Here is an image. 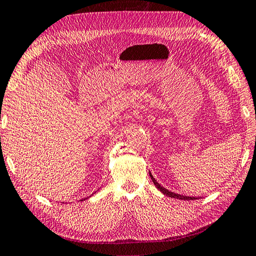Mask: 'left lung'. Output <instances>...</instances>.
Returning <instances> with one entry per match:
<instances>
[{"label":"left lung","mask_w":256,"mask_h":256,"mask_svg":"<svg viewBox=\"0 0 256 256\" xmlns=\"http://www.w3.org/2000/svg\"><path fill=\"white\" fill-rule=\"evenodd\" d=\"M150 176H151V180H152V182L154 183L155 186H156V188L160 190V191H161V192H162L164 195H166V196L173 198L183 200V201H192V200H196V198H193V196H185V195L176 194V193H174V192L168 191V190H166V188H163L161 184H158V183L156 182V180H155V178H153V175L151 174V172H150Z\"/></svg>","instance_id":"1"}]
</instances>
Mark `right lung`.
Segmentation results:
<instances>
[{"label": "right lung", "mask_w": 256, "mask_h": 256, "mask_svg": "<svg viewBox=\"0 0 256 256\" xmlns=\"http://www.w3.org/2000/svg\"><path fill=\"white\" fill-rule=\"evenodd\" d=\"M84 200H85V198H84ZM82 201H83V200H82Z\"/></svg>", "instance_id": "right-lung-1"}]
</instances>
